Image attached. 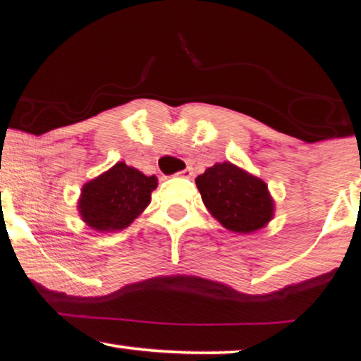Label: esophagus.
<instances>
[{"mask_svg":"<svg viewBox=\"0 0 361 361\" xmlns=\"http://www.w3.org/2000/svg\"><path fill=\"white\" fill-rule=\"evenodd\" d=\"M176 175L183 176V178H191V176H192V169H191V166H186L185 170L178 171V173H176Z\"/></svg>","mask_w":361,"mask_h":361,"instance_id":"obj_1","label":"esophagus"}]
</instances>
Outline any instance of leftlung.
I'll list each match as a JSON object with an SVG mask.
<instances>
[{
  "instance_id": "left-lung-1",
  "label": "left lung",
  "mask_w": 361,
  "mask_h": 361,
  "mask_svg": "<svg viewBox=\"0 0 361 361\" xmlns=\"http://www.w3.org/2000/svg\"><path fill=\"white\" fill-rule=\"evenodd\" d=\"M196 186L211 214L232 232L250 233L271 219L268 186L229 161L207 169L196 178Z\"/></svg>"
}]
</instances>
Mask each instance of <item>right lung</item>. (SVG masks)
Here are the masks:
<instances>
[{"label": "right lung", "instance_id": "1", "mask_svg": "<svg viewBox=\"0 0 361 361\" xmlns=\"http://www.w3.org/2000/svg\"><path fill=\"white\" fill-rule=\"evenodd\" d=\"M155 188L154 175L145 176L121 161L83 186L80 214L98 232L123 231L149 206Z\"/></svg>", "mask_w": 361, "mask_h": 361}]
</instances>
